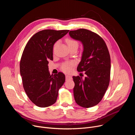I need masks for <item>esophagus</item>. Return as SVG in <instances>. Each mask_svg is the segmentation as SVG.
<instances>
[{
  "instance_id": "1",
  "label": "esophagus",
  "mask_w": 135,
  "mask_h": 135,
  "mask_svg": "<svg viewBox=\"0 0 135 135\" xmlns=\"http://www.w3.org/2000/svg\"><path fill=\"white\" fill-rule=\"evenodd\" d=\"M66 80H71L72 78L70 75H66Z\"/></svg>"
}]
</instances>
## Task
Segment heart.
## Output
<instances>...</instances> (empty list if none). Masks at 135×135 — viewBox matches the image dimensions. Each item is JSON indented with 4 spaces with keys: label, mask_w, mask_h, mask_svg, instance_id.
<instances>
[{
    "label": "heart",
    "mask_w": 135,
    "mask_h": 135,
    "mask_svg": "<svg viewBox=\"0 0 135 135\" xmlns=\"http://www.w3.org/2000/svg\"><path fill=\"white\" fill-rule=\"evenodd\" d=\"M66 41L69 47H71L75 46H78L79 45V43L78 42L74 40L71 39V38H67V39H66ZM74 62L73 61L66 62L62 64L61 66V70L64 72L69 73L71 70L72 67L74 66Z\"/></svg>",
    "instance_id": "b5f03b06"
}]
</instances>
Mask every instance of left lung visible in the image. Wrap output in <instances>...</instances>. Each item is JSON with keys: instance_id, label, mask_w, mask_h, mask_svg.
Wrapping results in <instances>:
<instances>
[{"instance_id": "1", "label": "left lung", "mask_w": 135, "mask_h": 135, "mask_svg": "<svg viewBox=\"0 0 135 135\" xmlns=\"http://www.w3.org/2000/svg\"><path fill=\"white\" fill-rule=\"evenodd\" d=\"M69 36L81 42L83 46L81 60L77 70L84 71L86 77L73 76L76 103L89 108L102 99L110 81V58L107 45L97 33L85 29L70 31Z\"/></svg>"}]
</instances>
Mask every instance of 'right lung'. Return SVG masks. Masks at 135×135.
Masks as SVG:
<instances>
[{
	"label": "right lung",
	"mask_w": 135,
	"mask_h": 135,
	"mask_svg": "<svg viewBox=\"0 0 135 135\" xmlns=\"http://www.w3.org/2000/svg\"><path fill=\"white\" fill-rule=\"evenodd\" d=\"M68 32L40 31L32 36L23 50L20 64L23 86L30 100L40 107L54 104L59 90L65 82V75L61 72L50 75L48 60H53L54 43Z\"/></svg>",
	"instance_id": "add662e5"
}]
</instances>
